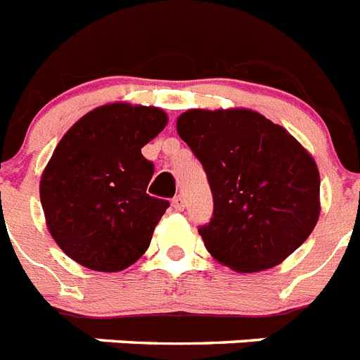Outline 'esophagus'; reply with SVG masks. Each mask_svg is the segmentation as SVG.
Returning <instances> with one entry per match:
<instances>
[{
    "instance_id": "esophagus-1",
    "label": "esophagus",
    "mask_w": 360,
    "mask_h": 360,
    "mask_svg": "<svg viewBox=\"0 0 360 360\" xmlns=\"http://www.w3.org/2000/svg\"><path fill=\"white\" fill-rule=\"evenodd\" d=\"M186 202H184V197L182 195H176V197L172 198V208L174 210H184Z\"/></svg>"
}]
</instances>
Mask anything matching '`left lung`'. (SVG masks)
Returning a JSON list of instances; mask_svg holds the SVG:
<instances>
[{
    "label": "left lung",
    "instance_id": "1",
    "mask_svg": "<svg viewBox=\"0 0 360 360\" xmlns=\"http://www.w3.org/2000/svg\"><path fill=\"white\" fill-rule=\"evenodd\" d=\"M176 131L202 163L214 215L198 229L208 252L240 273L278 266L320 217L314 158L252 109H189Z\"/></svg>",
    "mask_w": 360,
    "mask_h": 360
}]
</instances>
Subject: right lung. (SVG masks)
<instances>
[{"label":"right lung","mask_w":360,"mask_h":360,"mask_svg":"<svg viewBox=\"0 0 360 360\" xmlns=\"http://www.w3.org/2000/svg\"><path fill=\"white\" fill-rule=\"evenodd\" d=\"M165 126L163 109L115 102L63 135L40 176V202L72 260L113 273L145 255L169 200L146 193L154 165L141 148Z\"/></svg>","instance_id":"right-lung-1"}]
</instances>
